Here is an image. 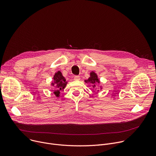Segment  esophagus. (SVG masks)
Listing matches in <instances>:
<instances>
[{"label": "esophagus", "mask_w": 156, "mask_h": 156, "mask_svg": "<svg viewBox=\"0 0 156 156\" xmlns=\"http://www.w3.org/2000/svg\"><path fill=\"white\" fill-rule=\"evenodd\" d=\"M74 80H76V81H78V80H80V77L79 76H74Z\"/></svg>", "instance_id": "obj_1"}]
</instances>
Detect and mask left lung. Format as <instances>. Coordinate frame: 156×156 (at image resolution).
<instances>
[{
    "label": "left lung",
    "mask_w": 156,
    "mask_h": 156,
    "mask_svg": "<svg viewBox=\"0 0 156 156\" xmlns=\"http://www.w3.org/2000/svg\"><path fill=\"white\" fill-rule=\"evenodd\" d=\"M84 81L86 83H90L91 85H92V87L93 88H95L96 87V84L100 83V81L98 77L97 74L94 72H91L90 73V77L87 80H85ZM101 89H102V87Z\"/></svg>",
    "instance_id": "8db88e82"
}]
</instances>
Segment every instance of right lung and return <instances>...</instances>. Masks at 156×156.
<instances>
[{
    "label": "right lung",
    "mask_w": 156,
    "mask_h": 156,
    "mask_svg": "<svg viewBox=\"0 0 156 156\" xmlns=\"http://www.w3.org/2000/svg\"><path fill=\"white\" fill-rule=\"evenodd\" d=\"M54 82L51 83V85L54 87V94L56 97L60 96V91H62L65 87L67 82L66 81L65 78L62 75L60 71L56 72L53 78Z\"/></svg>",
    "instance_id": "obj_1"
}]
</instances>
